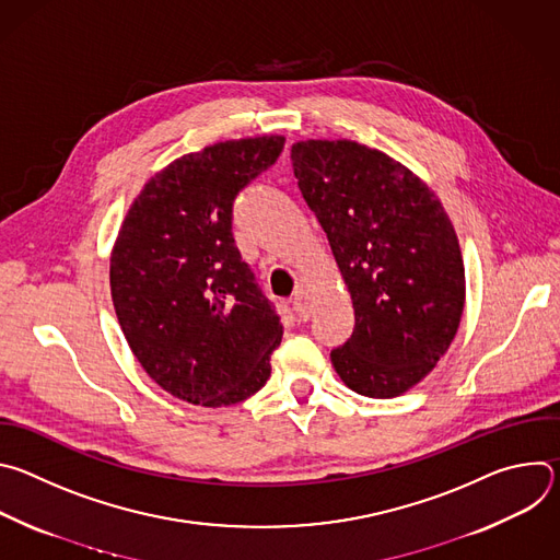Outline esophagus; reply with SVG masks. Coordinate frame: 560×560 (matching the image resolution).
I'll return each mask as SVG.
<instances>
[{"instance_id": "esophagus-1", "label": "esophagus", "mask_w": 560, "mask_h": 560, "mask_svg": "<svg viewBox=\"0 0 560 560\" xmlns=\"http://www.w3.org/2000/svg\"><path fill=\"white\" fill-rule=\"evenodd\" d=\"M292 305H294L296 314L303 318V322H307L310 314H312V310H310L307 294H305V290H303V288H296V290L292 292Z\"/></svg>"}]
</instances>
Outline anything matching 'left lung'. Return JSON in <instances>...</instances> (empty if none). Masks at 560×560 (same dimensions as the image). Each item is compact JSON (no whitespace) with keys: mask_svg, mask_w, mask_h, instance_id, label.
Here are the masks:
<instances>
[{"mask_svg":"<svg viewBox=\"0 0 560 560\" xmlns=\"http://www.w3.org/2000/svg\"><path fill=\"white\" fill-rule=\"evenodd\" d=\"M290 156L352 296L354 330L330 352L332 365L357 394H404L432 372L460 324L454 225L434 192L381 150L307 139Z\"/></svg>","mask_w":560,"mask_h":560,"instance_id":"1","label":"left lung"}]
</instances>
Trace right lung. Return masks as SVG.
I'll return each mask as SVG.
<instances>
[{
	"mask_svg": "<svg viewBox=\"0 0 560 560\" xmlns=\"http://www.w3.org/2000/svg\"><path fill=\"white\" fill-rule=\"evenodd\" d=\"M283 143L266 135L184 154L143 186L121 223L110 257L119 326L148 376L182 401L242 404L270 376L281 316L242 261L232 212Z\"/></svg>",
	"mask_w": 560,
	"mask_h": 560,
	"instance_id": "right-lung-1",
	"label": "right lung"
}]
</instances>
